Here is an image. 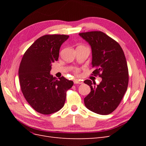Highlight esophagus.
I'll list each match as a JSON object with an SVG mask.
<instances>
[{
	"label": "esophagus",
	"instance_id": "obj_1",
	"mask_svg": "<svg viewBox=\"0 0 146 146\" xmlns=\"http://www.w3.org/2000/svg\"><path fill=\"white\" fill-rule=\"evenodd\" d=\"M74 82L75 84H82L83 83L82 80H78V79H76V80H74Z\"/></svg>",
	"mask_w": 146,
	"mask_h": 146
}]
</instances>
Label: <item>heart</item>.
I'll use <instances>...</instances> for the list:
<instances>
[{
	"label": "heart",
	"instance_id": "heart-1",
	"mask_svg": "<svg viewBox=\"0 0 146 146\" xmlns=\"http://www.w3.org/2000/svg\"><path fill=\"white\" fill-rule=\"evenodd\" d=\"M78 71V69H77V70H76V72H77Z\"/></svg>",
	"mask_w": 146,
	"mask_h": 146
}]
</instances>
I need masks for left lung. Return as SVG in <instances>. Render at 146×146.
<instances>
[{
  "label": "left lung",
  "mask_w": 146,
  "mask_h": 146,
  "mask_svg": "<svg viewBox=\"0 0 146 146\" xmlns=\"http://www.w3.org/2000/svg\"><path fill=\"white\" fill-rule=\"evenodd\" d=\"M79 35L91 47L92 66L94 68L91 75L102 79L97 86L90 80L84 81L91 88L84 102L90 111L107 115L117 108L127 90L129 69L124 53L117 41L100 31Z\"/></svg>",
  "instance_id": "obj_1"
}]
</instances>
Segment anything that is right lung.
Segmentation results:
<instances>
[{
	"label": "right lung",
	"mask_w": 146,
	"mask_h": 146,
	"mask_svg": "<svg viewBox=\"0 0 146 146\" xmlns=\"http://www.w3.org/2000/svg\"><path fill=\"white\" fill-rule=\"evenodd\" d=\"M66 35H46L39 38L26 50L19 68L21 91L35 111L50 114L63 107L66 92L74 82L64 77L58 80L50 74L52 63L57 61Z\"/></svg>",
	"instance_id": "add662e5"
}]
</instances>
